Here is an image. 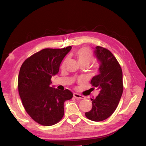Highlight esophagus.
Listing matches in <instances>:
<instances>
[{
    "label": "esophagus",
    "mask_w": 146,
    "mask_h": 146,
    "mask_svg": "<svg viewBox=\"0 0 146 146\" xmlns=\"http://www.w3.org/2000/svg\"><path fill=\"white\" fill-rule=\"evenodd\" d=\"M73 97H75L76 99H84V98H85V97H84V96L81 95H79L78 93H74L73 94Z\"/></svg>",
    "instance_id": "34e87169"
}]
</instances>
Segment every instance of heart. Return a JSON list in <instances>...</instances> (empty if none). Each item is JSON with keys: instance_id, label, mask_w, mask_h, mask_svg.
Masks as SVG:
<instances>
[{"instance_id": "1", "label": "heart", "mask_w": 146, "mask_h": 146, "mask_svg": "<svg viewBox=\"0 0 146 146\" xmlns=\"http://www.w3.org/2000/svg\"><path fill=\"white\" fill-rule=\"evenodd\" d=\"M76 57H77L78 62L80 64H87L88 66L93 60V55L91 51L87 48H82L79 49L76 53ZM68 59H66L63 62L62 66L64 67L67 63Z\"/></svg>"}]
</instances>
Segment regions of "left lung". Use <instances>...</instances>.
<instances>
[{
    "instance_id": "1",
    "label": "left lung",
    "mask_w": 146,
    "mask_h": 146,
    "mask_svg": "<svg viewBox=\"0 0 146 146\" xmlns=\"http://www.w3.org/2000/svg\"><path fill=\"white\" fill-rule=\"evenodd\" d=\"M94 52L100 62L99 74L93 76L91 84L99 89L100 93L91 98L92 109L85 115L88 119L99 122L110 117L117 108L123 89L122 71L110 50L98 46Z\"/></svg>"
}]
</instances>
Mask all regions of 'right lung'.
Listing matches in <instances>:
<instances>
[{
    "label": "right lung",
    "instance_id": "add662e5",
    "mask_svg": "<svg viewBox=\"0 0 146 146\" xmlns=\"http://www.w3.org/2000/svg\"><path fill=\"white\" fill-rule=\"evenodd\" d=\"M71 49H42L26 59L20 69V97L27 113L39 124L49 126L58 123L64 114V102L73 97L70 90L51 86V77L58 73L62 60Z\"/></svg>",
    "mask_w": 146,
    "mask_h": 146
}]
</instances>
